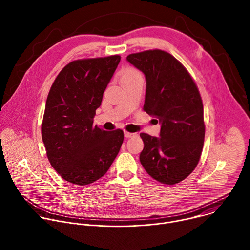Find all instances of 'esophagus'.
<instances>
[{
    "instance_id": "34e87169",
    "label": "esophagus",
    "mask_w": 250,
    "mask_h": 250,
    "mask_svg": "<svg viewBox=\"0 0 250 250\" xmlns=\"http://www.w3.org/2000/svg\"><path fill=\"white\" fill-rule=\"evenodd\" d=\"M134 135H135V133H131V132H128V131H125V136L126 138L132 137V136H134Z\"/></svg>"
}]
</instances>
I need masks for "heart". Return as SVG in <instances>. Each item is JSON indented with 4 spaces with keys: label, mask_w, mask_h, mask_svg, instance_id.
Wrapping results in <instances>:
<instances>
[{
    "label": "heart",
    "mask_w": 250,
    "mask_h": 250,
    "mask_svg": "<svg viewBox=\"0 0 250 250\" xmlns=\"http://www.w3.org/2000/svg\"><path fill=\"white\" fill-rule=\"evenodd\" d=\"M133 76H140V73L138 72V71L134 68H131V67H127L125 68L123 73H122V78H125V77H133Z\"/></svg>",
    "instance_id": "heart-1"
}]
</instances>
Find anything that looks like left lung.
Instances as JSON below:
<instances>
[{
	"instance_id": "left-lung-1",
	"label": "left lung",
	"mask_w": 250,
	"mask_h": 250,
	"mask_svg": "<svg viewBox=\"0 0 250 250\" xmlns=\"http://www.w3.org/2000/svg\"><path fill=\"white\" fill-rule=\"evenodd\" d=\"M126 60L146 76L144 111L161 124L160 136L140 133L141 165L156 181L174 185L196 168L204 146L203 102L187 69L170 53L146 50Z\"/></svg>"
}]
</instances>
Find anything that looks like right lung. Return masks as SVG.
<instances>
[{"mask_svg":"<svg viewBox=\"0 0 250 250\" xmlns=\"http://www.w3.org/2000/svg\"><path fill=\"white\" fill-rule=\"evenodd\" d=\"M120 55L79 59L57 75L47 96L42 136L51 166L64 180L88 185L109 170L124 141V131L93 125L103 94Z\"/></svg>","mask_w":250,"mask_h":250,"instance_id":"add662e5","label":"right lung"}]
</instances>
